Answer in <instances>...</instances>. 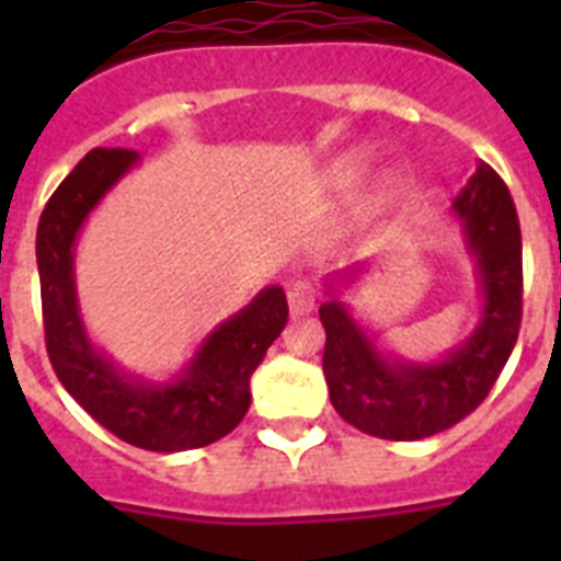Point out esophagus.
<instances>
[{"instance_id": "1", "label": "esophagus", "mask_w": 561, "mask_h": 561, "mask_svg": "<svg viewBox=\"0 0 561 561\" xmlns=\"http://www.w3.org/2000/svg\"><path fill=\"white\" fill-rule=\"evenodd\" d=\"M288 306H290V314H311L317 306V288L314 282L308 279H299L294 282L288 288Z\"/></svg>"}]
</instances>
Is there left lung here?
<instances>
[{
	"instance_id": "obj_1",
	"label": "left lung",
	"mask_w": 561,
	"mask_h": 561,
	"mask_svg": "<svg viewBox=\"0 0 561 561\" xmlns=\"http://www.w3.org/2000/svg\"><path fill=\"white\" fill-rule=\"evenodd\" d=\"M478 264L483 314L471 337L443 360L413 364L381 355L341 299L320 306L329 399L350 425L381 439H425L466 419L495 387L522 329V227L510 188L486 162L454 201ZM350 271L343 279L350 282Z\"/></svg>"
}]
</instances>
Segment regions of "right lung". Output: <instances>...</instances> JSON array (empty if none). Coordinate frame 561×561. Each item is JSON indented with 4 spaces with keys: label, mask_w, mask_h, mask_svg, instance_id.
<instances>
[{
    "label": "right lung",
    "mask_w": 561,
    "mask_h": 561,
    "mask_svg": "<svg viewBox=\"0 0 561 561\" xmlns=\"http://www.w3.org/2000/svg\"><path fill=\"white\" fill-rule=\"evenodd\" d=\"M136 151L95 148L48 197L37 227L46 352L69 396L118 439L145 451H188L227 436L250 408V375L288 323L282 288H264L194 352L183 375L148 383L104 358L87 337L75 297L72 250L95 203L136 165Z\"/></svg>",
    "instance_id": "right-lung-1"
}]
</instances>
